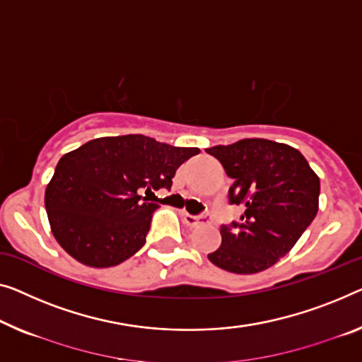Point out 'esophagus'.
Masks as SVG:
<instances>
[{"instance_id": "esophagus-1", "label": "esophagus", "mask_w": 362, "mask_h": 362, "mask_svg": "<svg viewBox=\"0 0 362 362\" xmlns=\"http://www.w3.org/2000/svg\"><path fill=\"white\" fill-rule=\"evenodd\" d=\"M183 221H185L187 226H190V228H197V226L206 223L208 221V216H195V214H188V213H183Z\"/></svg>"}]
</instances>
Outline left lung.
<instances>
[{
	"label": "left lung",
	"mask_w": 362,
	"mask_h": 362,
	"mask_svg": "<svg viewBox=\"0 0 362 362\" xmlns=\"http://www.w3.org/2000/svg\"><path fill=\"white\" fill-rule=\"evenodd\" d=\"M206 153L234 180L230 204L245 206L239 223L221 226L223 242L209 262L237 274L273 267L314 221L320 179L298 149L269 139L247 138Z\"/></svg>",
	"instance_id": "left-lung-1"
}]
</instances>
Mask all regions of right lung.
<instances>
[{
	"instance_id": "obj_1",
	"label": "right lung",
	"mask_w": 362,
	"mask_h": 362,
	"mask_svg": "<svg viewBox=\"0 0 362 362\" xmlns=\"http://www.w3.org/2000/svg\"><path fill=\"white\" fill-rule=\"evenodd\" d=\"M198 153L125 134L95 138L64 154L45 190L57 242L86 267L125 262L144 245L159 208L139 190L170 188L175 170Z\"/></svg>"
}]
</instances>
